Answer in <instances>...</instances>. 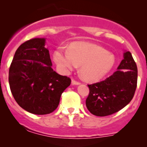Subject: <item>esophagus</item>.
<instances>
[{
  "instance_id": "34e87169",
  "label": "esophagus",
  "mask_w": 147,
  "mask_h": 147,
  "mask_svg": "<svg viewBox=\"0 0 147 147\" xmlns=\"http://www.w3.org/2000/svg\"><path fill=\"white\" fill-rule=\"evenodd\" d=\"M72 84H73V85H78V84H80V82H78V81L75 80H72Z\"/></svg>"
}]
</instances>
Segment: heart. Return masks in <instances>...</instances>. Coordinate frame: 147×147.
<instances>
[{"label": "heart", "instance_id": "obj_1", "mask_svg": "<svg viewBox=\"0 0 147 147\" xmlns=\"http://www.w3.org/2000/svg\"><path fill=\"white\" fill-rule=\"evenodd\" d=\"M53 58L63 72H67L80 65L82 78L89 82H97L113 67L115 57L100 46L87 42H74L69 50L63 46L57 47Z\"/></svg>", "mask_w": 147, "mask_h": 147}]
</instances>
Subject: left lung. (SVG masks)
Here are the masks:
<instances>
[{
  "mask_svg": "<svg viewBox=\"0 0 147 147\" xmlns=\"http://www.w3.org/2000/svg\"><path fill=\"white\" fill-rule=\"evenodd\" d=\"M117 69L105 80L88 84L90 93L86 106L92 115H112L132 100L137 85V67L130 52L124 53Z\"/></svg>",
  "mask_w": 147,
  "mask_h": 147,
  "instance_id": "8db88e82",
  "label": "left lung"
}]
</instances>
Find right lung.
Masks as SVG:
<instances>
[{
	"instance_id": "obj_1",
	"label": "right lung",
	"mask_w": 147,
	"mask_h": 147,
	"mask_svg": "<svg viewBox=\"0 0 147 147\" xmlns=\"http://www.w3.org/2000/svg\"><path fill=\"white\" fill-rule=\"evenodd\" d=\"M45 38H33L20 45L9 69L10 91L23 109L34 115H47L55 110L70 78L52 68Z\"/></svg>"
}]
</instances>
